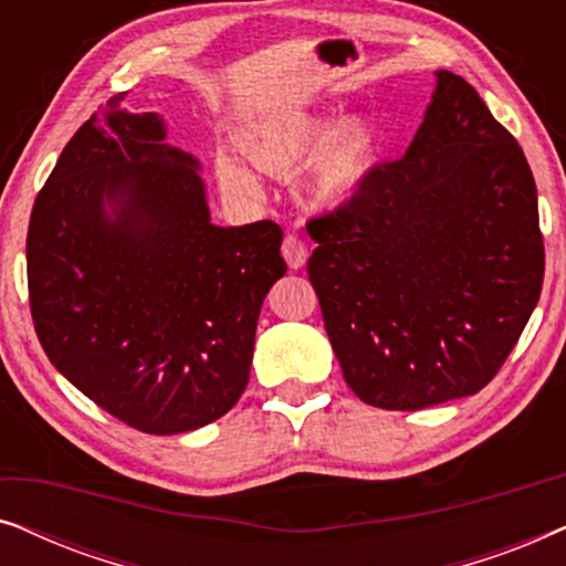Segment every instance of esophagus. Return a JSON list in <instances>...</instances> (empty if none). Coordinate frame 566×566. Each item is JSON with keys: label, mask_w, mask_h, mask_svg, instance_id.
Masks as SVG:
<instances>
[{"label": "esophagus", "mask_w": 566, "mask_h": 566, "mask_svg": "<svg viewBox=\"0 0 566 566\" xmlns=\"http://www.w3.org/2000/svg\"><path fill=\"white\" fill-rule=\"evenodd\" d=\"M281 250H283V258H285V262H289L291 270L304 268L308 250H306V242L298 234H285Z\"/></svg>", "instance_id": "obj_1"}]
</instances>
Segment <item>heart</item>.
Returning <instances> with one entry per match:
<instances>
[{"instance_id": "obj_1", "label": "heart", "mask_w": 566, "mask_h": 566, "mask_svg": "<svg viewBox=\"0 0 566 566\" xmlns=\"http://www.w3.org/2000/svg\"><path fill=\"white\" fill-rule=\"evenodd\" d=\"M374 149L376 138L366 120L350 118L335 128L329 115H301L244 144L252 165L277 177L293 175L312 161L314 196L324 203H337L350 196L374 159ZM216 177L229 196L260 198L258 180L237 159H216Z\"/></svg>"}]
</instances>
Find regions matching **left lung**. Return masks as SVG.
I'll return each instance as SVG.
<instances>
[{
  "instance_id": "obj_1",
  "label": "left lung",
  "mask_w": 566,
  "mask_h": 566,
  "mask_svg": "<svg viewBox=\"0 0 566 566\" xmlns=\"http://www.w3.org/2000/svg\"><path fill=\"white\" fill-rule=\"evenodd\" d=\"M438 87L401 159L306 223L324 329L355 397L415 409L497 376L538 304L544 237L531 167L459 74Z\"/></svg>"
}]
</instances>
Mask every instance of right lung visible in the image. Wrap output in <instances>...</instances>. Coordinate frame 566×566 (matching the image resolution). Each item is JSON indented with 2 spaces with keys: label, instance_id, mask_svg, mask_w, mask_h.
Instances as JSON below:
<instances>
[{
  "label": "right lung",
  "instance_id": "right-lung-1",
  "mask_svg": "<svg viewBox=\"0 0 566 566\" xmlns=\"http://www.w3.org/2000/svg\"><path fill=\"white\" fill-rule=\"evenodd\" d=\"M118 92L69 138L28 227V298L45 355L149 436L219 420L250 381L283 229L213 227L198 161ZM119 208L104 216V200Z\"/></svg>",
  "mask_w": 566,
  "mask_h": 566
}]
</instances>
